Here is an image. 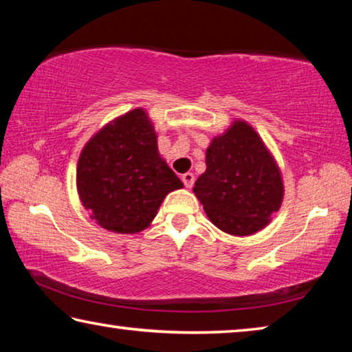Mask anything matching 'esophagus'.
Returning a JSON list of instances; mask_svg holds the SVG:
<instances>
[{
  "label": "esophagus",
  "mask_w": 352,
  "mask_h": 352,
  "mask_svg": "<svg viewBox=\"0 0 352 352\" xmlns=\"http://www.w3.org/2000/svg\"><path fill=\"white\" fill-rule=\"evenodd\" d=\"M182 180H183V183H184V186H186V188H192L195 177H194V174H190V172H186V174L182 175Z\"/></svg>",
  "instance_id": "esophagus-1"
}]
</instances>
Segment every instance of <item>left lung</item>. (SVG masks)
Segmentation results:
<instances>
[{"instance_id":"8db88e82","label":"left lung","mask_w":352,"mask_h":352,"mask_svg":"<svg viewBox=\"0 0 352 352\" xmlns=\"http://www.w3.org/2000/svg\"><path fill=\"white\" fill-rule=\"evenodd\" d=\"M206 170L192 188L208 219L231 236H252L281 208V169L264 140L243 119H234L206 148Z\"/></svg>"}]
</instances>
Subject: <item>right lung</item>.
<instances>
[{"mask_svg": "<svg viewBox=\"0 0 352 352\" xmlns=\"http://www.w3.org/2000/svg\"><path fill=\"white\" fill-rule=\"evenodd\" d=\"M148 113L138 107L111 119L79 155L76 186L100 228L118 234L146 230L166 195L183 183L158 152Z\"/></svg>", "mask_w": 352, "mask_h": 352, "instance_id": "1", "label": "right lung"}]
</instances>
